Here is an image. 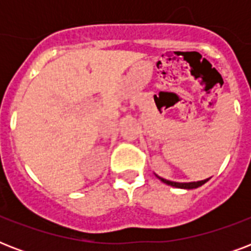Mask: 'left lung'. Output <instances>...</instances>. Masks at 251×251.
I'll return each instance as SVG.
<instances>
[{
    "label": "left lung",
    "instance_id": "1",
    "mask_svg": "<svg viewBox=\"0 0 251 251\" xmlns=\"http://www.w3.org/2000/svg\"><path fill=\"white\" fill-rule=\"evenodd\" d=\"M156 177L160 181H163L164 183L169 185V186H173V187H178V189H197V187L202 186L203 183H206L207 181L210 178H206V179H202V181H197V182H175V181H169V179H165L163 177H159L156 175Z\"/></svg>",
    "mask_w": 251,
    "mask_h": 251
}]
</instances>
